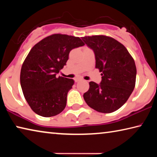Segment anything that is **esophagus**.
<instances>
[{"mask_svg":"<svg viewBox=\"0 0 157 157\" xmlns=\"http://www.w3.org/2000/svg\"><path fill=\"white\" fill-rule=\"evenodd\" d=\"M81 80H82V79H80V78H75V82H78L81 81Z\"/></svg>","mask_w":157,"mask_h":157,"instance_id":"34e87169","label":"esophagus"}]
</instances>
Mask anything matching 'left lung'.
<instances>
[{"mask_svg":"<svg viewBox=\"0 0 157 157\" xmlns=\"http://www.w3.org/2000/svg\"><path fill=\"white\" fill-rule=\"evenodd\" d=\"M82 39L94 50L95 68L102 73L100 84L89 82V89L84 94V99L98 112H113L127 102L134 89V60L126 48L112 37L94 35Z\"/></svg>","mask_w":157,"mask_h":157,"instance_id":"1","label":"left lung"}]
</instances>
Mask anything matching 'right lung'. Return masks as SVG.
I'll return each mask as SVG.
<instances>
[{"label":"right lung","instance_id":"1","mask_svg":"<svg viewBox=\"0 0 157 157\" xmlns=\"http://www.w3.org/2000/svg\"><path fill=\"white\" fill-rule=\"evenodd\" d=\"M84 45L79 37L54 34L32 48L21 67L20 82L25 100L34 113L51 117L64 109L74 80L57 74L66 65L71 50Z\"/></svg>","mask_w":157,"mask_h":157}]
</instances>
